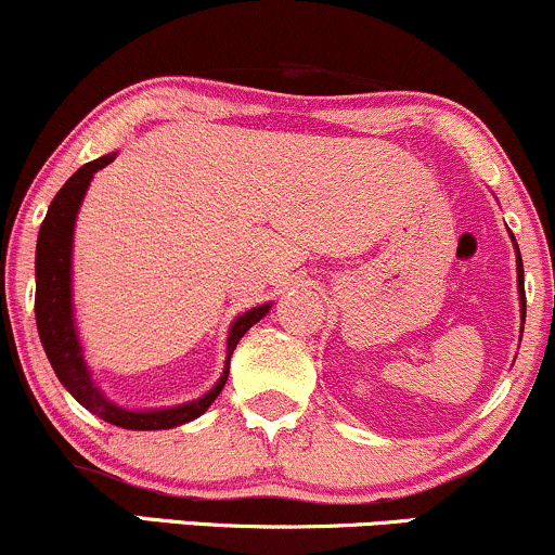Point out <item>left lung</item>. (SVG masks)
I'll list each match as a JSON object with an SVG mask.
<instances>
[{
  "instance_id": "left-lung-1",
  "label": "left lung",
  "mask_w": 555,
  "mask_h": 555,
  "mask_svg": "<svg viewBox=\"0 0 555 555\" xmlns=\"http://www.w3.org/2000/svg\"><path fill=\"white\" fill-rule=\"evenodd\" d=\"M514 240V235H512ZM514 250H517V279H519V299H522V323H525V273H522V256H519V248L517 243H514Z\"/></svg>"
}]
</instances>
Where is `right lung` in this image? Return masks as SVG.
Here are the masks:
<instances>
[{"instance_id": "right-lung-1", "label": "right lung", "mask_w": 555, "mask_h": 555, "mask_svg": "<svg viewBox=\"0 0 555 555\" xmlns=\"http://www.w3.org/2000/svg\"><path fill=\"white\" fill-rule=\"evenodd\" d=\"M116 155H105L92 159L79 168L75 176L64 183V189L53 196L46 214L41 232H38L36 245V325L38 336H41L43 351L56 372L59 383L75 396L87 411L103 418L113 426L121 429H137V431H152V429H172L185 422H193L214 403V398L222 392L230 375V357L235 351L240 338L248 333L260 318L269 312L271 305L253 307L235 320L230 328V338H227V366L224 375L217 385L206 392L204 398L193 400V403L176 405V409L163 411H126L113 405L108 398L100 396V390L92 385L90 372L82 359V349H79L75 323H72V235H75V219L77 209L82 204L87 185H90L92 176L100 168L113 163Z\"/></svg>"}]
</instances>
